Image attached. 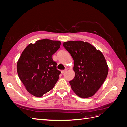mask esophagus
<instances>
[{
	"label": "esophagus",
	"instance_id": "esophagus-1",
	"mask_svg": "<svg viewBox=\"0 0 127 127\" xmlns=\"http://www.w3.org/2000/svg\"><path fill=\"white\" fill-rule=\"evenodd\" d=\"M66 71H67V69H65L64 70H63L61 71V73H62V74H64V73L66 72Z\"/></svg>",
	"mask_w": 127,
	"mask_h": 127
}]
</instances>
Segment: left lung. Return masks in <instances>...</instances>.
I'll use <instances>...</instances> for the list:
<instances>
[{
  "instance_id": "1",
  "label": "left lung",
  "mask_w": 127,
  "mask_h": 127,
  "mask_svg": "<svg viewBox=\"0 0 127 127\" xmlns=\"http://www.w3.org/2000/svg\"><path fill=\"white\" fill-rule=\"evenodd\" d=\"M74 61V78L69 83L81 98L92 96L102 86L109 68L103 53L88 42L68 41L63 44Z\"/></svg>"
}]
</instances>
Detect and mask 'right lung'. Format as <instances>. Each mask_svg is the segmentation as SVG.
<instances>
[{
	"instance_id": "obj_1",
	"label": "right lung",
	"mask_w": 127,
	"mask_h": 127,
	"mask_svg": "<svg viewBox=\"0 0 127 127\" xmlns=\"http://www.w3.org/2000/svg\"><path fill=\"white\" fill-rule=\"evenodd\" d=\"M61 42L43 39L29 44L19 58L17 71L19 78L30 94L40 97L54 87L61 72L52 55Z\"/></svg>"
}]
</instances>
